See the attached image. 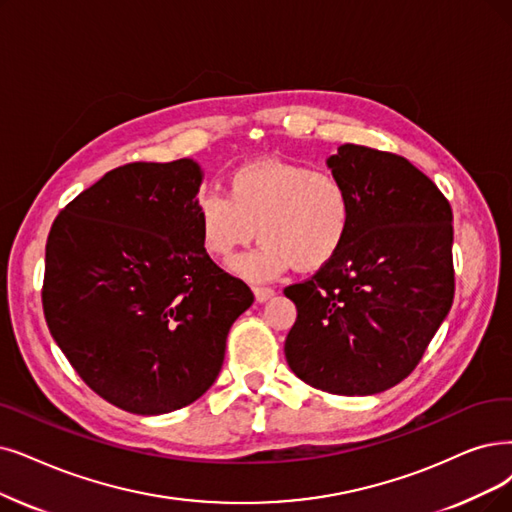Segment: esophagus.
Segmentation results:
<instances>
[{"label": "esophagus", "instance_id": "obj_1", "mask_svg": "<svg viewBox=\"0 0 512 512\" xmlns=\"http://www.w3.org/2000/svg\"><path fill=\"white\" fill-rule=\"evenodd\" d=\"M254 296L258 302H267L275 296V290L273 288H264V285H256L254 288Z\"/></svg>", "mask_w": 512, "mask_h": 512}]
</instances>
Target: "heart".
<instances>
[{
    "mask_svg": "<svg viewBox=\"0 0 512 512\" xmlns=\"http://www.w3.org/2000/svg\"><path fill=\"white\" fill-rule=\"evenodd\" d=\"M201 248L229 260L256 231L262 241L233 262L245 279H271L285 269L317 271L332 262L349 237L353 201L344 182L294 161H254L237 168L227 195L201 193L195 201Z\"/></svg>",
    "mask_w": 512,
    "mask_h": 512,
    "instance_id": "heart-1",
    "label": "heart"
}]
</instances>
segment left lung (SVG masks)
<instances>
[{
	"mask_svg": "<svg viewBox=\"0 0 512 512\" xmlns=\"http://www.w3.org/2000/svg\"><path fill=\"white\" fill-rule=\"evenodd\" d=\"M353 201L342 250L288 285L292 372L332 395H376L414 372L454 302L452 208L410 161L361 145L327 159Z\"/></svg>",
	"mask_w": 512,
	"mask_h": 512,
	"instance_id": "1",
	"label": "left lung"
}]
</instances>
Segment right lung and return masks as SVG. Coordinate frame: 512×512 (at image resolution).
Segmentation results:
<instances>
[{"label": "right lung", "instance_id": "add662e5", "mask_svg": "<svg viewBox=\"0 0 512 512\" xmlns=\"http://www.w3.org/2000/svg\"><path fill=\"white\" fill-rule=\"evenodd\" d=\"M193 159L134 161L79 193L52 224L42 288L50 334L121 410H180L214 384L254 294L201 248Z\"/></svg>", "mask_w": 512, "mask_h": 512}]
</instances>
